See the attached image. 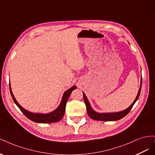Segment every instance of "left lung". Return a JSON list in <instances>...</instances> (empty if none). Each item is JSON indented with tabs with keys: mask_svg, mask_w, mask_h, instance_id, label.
<instances>
[{
	"mask_svg": "<svg viewBox=\"0 0 155 155\" xmlns=\"http://www.w3.org/2000/svg\"><path fill=\"white\" fill-rule=\"evenodd\" d=\"M142 83V79L141 78V85H140V87L139 89L138 95H137V97H136V99L134 101V102L132 104V105H131L130 107H129L127 109H125L123 111H121L120 112H116V113H97V112H95L91 108L90 104H89V102L87 100L85 94L83 92V100H84V101H85V104L86 105L88 115L90 116L91 118H92L93 120H99V121H116V120H120L122 118H124V116H125L129 113V111L131 110L133 105H134L136 101L138 100L139 96H140V91H141Z\"/></svg>",
	"mask_w": 155,
	"mask_h": 155,
	"instance_id": "8db88e82",
	"label": "left lung"
}]
</instances>
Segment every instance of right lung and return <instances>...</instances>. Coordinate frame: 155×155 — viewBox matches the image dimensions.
<instances>
[{"instance_id":"obj_1","label":"right lung","mask_w":155,"mask_h":155,"mask_svg":"<svg viewBox=\"0 0 155 155\" xmlns=\"http://www.w3.org/2000/svg\"><path fill=\"white\" fill-rule=\"evenodd\" d=\"M76 88V87L74 86L64 93L61 102V104L58 107V109L55 110L54 111L46 114H37V113L35 114V113H31V112H28V110H25V109H23V108L18 104V102L16 101L15 98L14 97L13 95L11 87H10V91L11 95L14 103H15V104L17 105V106L19 108V109L22 111V113L24 114L28 118L33 121H34V122L41 123V124H49V123L57 122V121H60L63 118V117L64 114L65 107H66L67 102L68 100V97L70 95V94H71V92H72V91Z\"/></svg>"}]
</instances>
